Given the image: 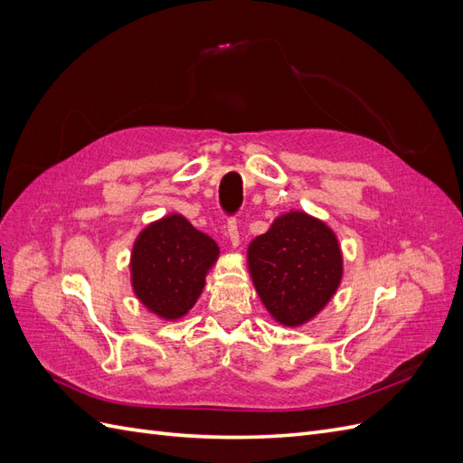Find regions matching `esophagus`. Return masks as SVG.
I'll return each mask as SVG.
<instances>
[{
	"label": "esophagus",
	"mask_w": 463,
	"mask_h": 463,
	"mask_svg": "<svg viewBox=\"0 0 463 463\" xmlns=\"http://www.w3.org/2000/svg\"><path fill=\"white\" fill-rule=\"evenodd\" d=\"M228 237H230V243L233 247L240 245V226H237V220L235 218L228 220Z\"/></svg>",
	"instance_id": "obj_1"
}]
</instances>
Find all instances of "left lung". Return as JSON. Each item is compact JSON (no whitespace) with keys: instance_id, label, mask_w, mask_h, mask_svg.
Listing matches in <instances>:
<instances>
[{"instance_id":"1","label":"left lung","mask_w":463,"mask_h":463,"mask_svg":"<svg viewBox=\"0 0 463 463\" xmlns=\"http://www.w3.org/2000/svg\"><path fill=\"white\" fill-rule=\"evenodd\" d=\"M249 269L270 315L288 326L313 318L342 278L335 235L303 213L279 216L249 245Z\"/></svg>"}]
</instances>
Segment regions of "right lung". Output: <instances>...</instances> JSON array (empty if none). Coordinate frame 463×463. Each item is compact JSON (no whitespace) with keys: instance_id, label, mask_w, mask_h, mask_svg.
I'll return each mask as SVG.
<instances>
[{"instance_id":"add662e5","label":"right lung","mask_w":463,"mask_h":463,"mask_svg":"<svg viewBox=\"0 0 463 463\" xmlns=\"http://www.w3.org/2000/svg\"><path fill=\"white\" fill-rule=\"evenodd\" d=\"M218 245L179 214L167 216L138 235L133 247V288L152 313L184 317L201 296Z\"/></svg>"}]
</instances>
